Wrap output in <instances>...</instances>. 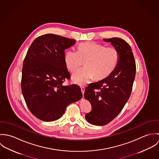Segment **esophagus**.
<instances>
[{
  "label": "esophagus",
  "mask_w": 159,
  "mask_h": 159,
  "mask_svg": "<svg viewBox=\"0 0 159 159\" xmlns=\"http://www.w3.org/2000/svg\"><path fill=\"white\" fill-rule=\"evenodd\" d=\"M81 92H82V94L83 95V97H84V90H85V88L84 87H81Z\"/></svg>",
  "instance_id": "esophagus-1"
}]
</instances>
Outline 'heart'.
Segmentation results:
<instances>
[{
	"mask_svg": "<svg viewBox=\"0 0 159 159\" xmlns=\"http://www.w3.org/2000/svg\"><path fill=\"white\" fill-rule=\"evenodd\" d=\"M119 52L112 46L105 47L95 42H85L78 47V51L68 50L64 56L67 68L71 73L76 72L85 61V67L80 70L73 76V82L84 85L95 77L102 80L116 68L119 61Z\"/></svg>",
	"mask_w": 159,
	"mask_h": 159,
	"instance_id": "obj_1",
	"label": "heart"
}]
</instances>
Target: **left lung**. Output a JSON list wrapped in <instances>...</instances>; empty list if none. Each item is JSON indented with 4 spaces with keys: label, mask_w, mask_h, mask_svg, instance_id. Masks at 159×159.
Segmentation results:
<instances>
[{
    "label": "left lung",
    "mask_w": 159,
    "mask_h": 159,
    "mask_svg": "<svg viewBox=\"0 0 159 159\" xmlns=\"http://www.w3.org/2000/svg\"><path fill=\"white\" fill-rule=\"evenodd\" d=\"M103 40L111 43L117 50L119 57L110 75L89 84L84 91V98L92 107L85 118L89 123L99 126L108 124L121 111L130 96L136 73L135 61L130 46L120 38Z\"/></svg>",
    "instance_id": "obj_1"
}]
</instances>
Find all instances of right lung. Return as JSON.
Here are the masks:
<instances>
[{"mask_svg": "<svg viewBox=\"0 0 159 159\" xmlns=\"http://www.w3.org/2000/svg\"><path fill=\"white\" fill-rule=\"evenodd\" d=\"M75 42L49 34L35 39L27 51L22 70V93L30 112L41 120L59 119L68 105L83 97L80 86L62 84L70 78L64 51Z\"/></svg>", "mask_w": 159, "mask_h": 159, "instance_id": "1", "label": "right lung"}]
</instances>
